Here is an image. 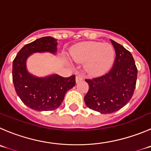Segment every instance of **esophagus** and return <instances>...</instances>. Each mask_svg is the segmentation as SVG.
Returning <instances> with one entry per match:
<instances>
[{"mask_svg":"<svg viewBox=\"0 0 151 151\" xmlns=\"http://www.w3.org/2000/svg\"><path fill=\"white\" fill-rule=\"evenodd\" d=\"M81 80H83V77H80V76H77L76 77V83H79L80 81H81Z\"/></svg>","mask_w":151,"mask_h":151,"instance_id":"esophagus-1","label":"esophagus"}]
</instances>
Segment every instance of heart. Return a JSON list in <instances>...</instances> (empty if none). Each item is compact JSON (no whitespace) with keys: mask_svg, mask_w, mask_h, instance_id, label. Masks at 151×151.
<instances>
[{"mask_svg":"<svg viewBox=\"0 0 151 151\" xmlns=\"http://www.w3.org/2000/svg\"><path fill=\"white\" fill-rule=\"evenodd\" d=\"M70 56L76 63H84V70L90 76L102 74L113 63L115 51L109 44L88 42L74 46Z\"/></svg>","mask_w":151,"mask_h":151,"instance_id":"b5f03b06","label":"heart"}]
</instances>
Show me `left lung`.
Segmentation results:
<instances>
[{
    "mask_svg": "<svg viewBox=\"0 0 151 151\" xmlns=\"http://www.w3.org/2000/svg\"><path fill=\"white\" fill-rule=\"evenodd\" d=\"M110 41L115 50L112 68L104 75L86 80L89 86L84 97L86 104L102 114L112 113L124 107L133 97L137 80V68L130 52Z\"/></svg>",
    "mask_w": 151,
    "mask_h": 151,
    "instance_id": "1",
    "label": "left lung"
}]
</instances>
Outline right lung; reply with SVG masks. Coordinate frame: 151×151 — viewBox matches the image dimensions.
<instances>
[{
	"label": "right lung",
	"instance_id": "add662e5",
	"mask_svg": "<svg viewBox=\"0 0 151 151\" xmlns=\"http://www.w3.org/2000/svg\"><path fill=\"white\" fill-rule=\"evenodd\" d=\"M57 39L45 36L24 46L12 63V81L18 96L30 109L51 111L62 104L66 92L75 86V76L63 77L56 74L37 77L30 74L27 60L35 53L56 54Z\"/></svg>",
	"mask_w": 151,
	"mask_h": 151
}]
</instances>
